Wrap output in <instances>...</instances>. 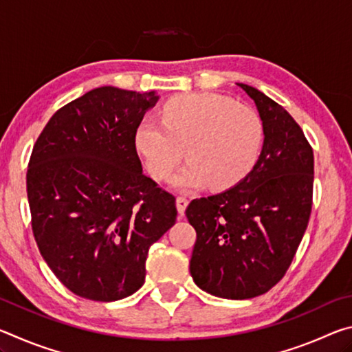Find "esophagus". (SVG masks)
I'll list each match as a JSON object with an SVG mask.
<instances>
[{"label":"esophagus","mask_w":352,"mask_h":352,"mask_svg":"<svg viewBox=\"0 0 352 352\" xmlns=\"http://www.w3.org/2000/svg\"><path fill=\"white\" fill-rule=\"evenodd\" d=\"M177 204V210H178V214H180V217L184 216V210H186V206L189 204V200L186 197H177L175 200Z\"/></svg>","instance_id":"obj_1"}]
</instances>
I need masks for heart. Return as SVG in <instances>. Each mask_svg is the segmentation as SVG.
I'll return each mask as SVG.
<instances>
[{
  "label": "heart",
  "instance_id": "b5f03b06",
  "mask_svg": "<svg viewBox=\"0 0 352 352\" xmlns=\"http://www.w3.org/2000/svg\"><path fill=\"white\" fill-rule=\"evenodd\" d=\"M162 124L146 119L135 133L136 151L155 180H166L186 152L189 163L172 178L178 190L210 183L228 189L243 180L258 160L264 126L258 113L216 93H192L169 100Z\"/></svg>",
  "mask_w": 352,
  "mask_h": 352
}]
</instances>
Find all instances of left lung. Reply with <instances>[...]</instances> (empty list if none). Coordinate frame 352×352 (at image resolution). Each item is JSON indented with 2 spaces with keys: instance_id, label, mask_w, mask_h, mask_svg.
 I'll return each instance as SVG.
<instances>
[{
  "instance_id": "8db88e82",
  "label": "left lung",
  "mask_w": 352,
  "mask_h": 352,
  "mask_svg": "<svg viewBox=\"0 0 352 352\" xmlns=\"http://www.w3.org/2000/svg\"><path fill=\"white\" fill-rule=\"evenodd\" d=\"M237 85L264 126L258 162L233 188L186 208L197 233L190 276L226 300L259 296L281 281L307 228L314 190V152L301 127L258 88Z\"/></svg>"
}]
</instances>
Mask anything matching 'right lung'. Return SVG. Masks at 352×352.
Listing matches in <instances>:
<instances>
[{
    "instance_id": "add662e5",
    "label": "right lung",
    "mask_w": 352,
    "mask_h": 352,
    "mask_svg": "<svg viewBox=\"0 0 352 352\" xmlns=\"http://www.w3.org/2000/svg\"><path fill=\"white\" fill-rule=\"evenodd\" d=\"M160 96L100 87L62 107L26 175L35 242L73 294L116 301L146 279L148 248L177 219L175 197L142 174L136 129Z\"/></svg>"
}]
</instances>
